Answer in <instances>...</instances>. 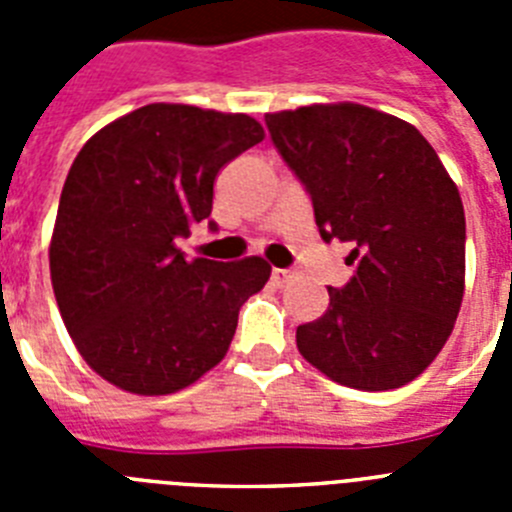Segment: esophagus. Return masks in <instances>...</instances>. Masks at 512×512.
Returning <instances> with one entry per match:
<instances>
[{
  "label": "esophagus",
  "mask_w": 512,
  "mask_h": 512,
  "mask_svg": "<svg viewBox=\"0 0 512 512\" xmlns=\"http://www.w3.org/2000/svg\"><path fill=\"white\" fill-rule=\"evenodd\" d=\"M295 279V271L292 269H271V282L277 284V287H284Z\"/></svg>",
  "instance_id": "1"
}]
</instances>
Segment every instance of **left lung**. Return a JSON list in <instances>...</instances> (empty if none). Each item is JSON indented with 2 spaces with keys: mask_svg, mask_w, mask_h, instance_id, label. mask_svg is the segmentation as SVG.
Returning <instances> with one entry per match:
<instances>
[{
  "mask_svg": "<svg viewBox=\"0 0 512 512\" xmlns=\"http://www.w3.org/2000/svg\"><path fill=\"white\" fill-rule=\"evenodd\" d=\"M266 128L310 194L320 238L354 243V277L297 328L300 354L354 390L413 382L464 297L467 220L449 171L410 122L364 104L269 112Z\"/></svg>",
  "mask_w": 512,
  "mask_h": 512,
  "instance_id": "8db88e82",
  "label": "left lung"
}]
</instances>
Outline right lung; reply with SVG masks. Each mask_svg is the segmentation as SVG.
<instances>
[{
    "instance_id": "add662e5",
    "label": "right lung",
    "mask_w": 512,
    "mask_h": 512,
    "mask_svg": "<svg viewBox=\"0 0 512 512\" xmlns=\"http://www.w3.org/2000/svg\"><path fill=\"white\" fill-rule=\"evenodd\" d=\"M261 140L248 115L156 102L84 143L48 256L63 325L99 377L171 395L228 354L238 310L271 266L259 256L187 261L176 243L210 217L217 171Z\"/></svg>"
}]
</instances>
